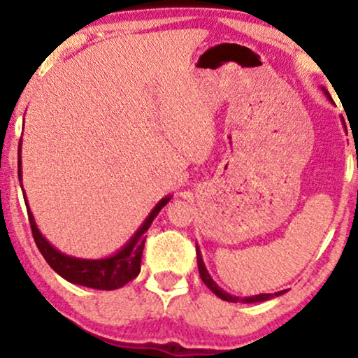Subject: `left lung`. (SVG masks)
<instances>
[{"label":"left lung","mask_w":358,"mask_h":358,"mask_svg":"<svg viewBox=\"0 0 358 358\" xmlns=\"http://www.w3.org/2000/svg\"><path fill=\"white\" fill-rule=\"evenodd\" d=\"M321 90H322V92H324V94H326L327 99H329L331 102H334V101H332V97L329 96V92H327L326 87H321ZM197 264H199L200 278H202L205 285H207V287L210 288V290H212V292L215 293V295H217L218 298H222V300H224V301H229V303H259V301H267V300H272V298L280 296V295H283V293L287 292V290H282V292H275V293H259V295L244 296V298H239V296L229 295L228 292H224L222 287H218V285H217V282H215L213 278H212V275H210V273H208L207 267H205V262H203V259H202V252H200L199 244H197Z\"/></svg>","instance_id":"1"}]
</instances>
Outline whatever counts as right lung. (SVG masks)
<instances>
[{
  "label": "right lung",
  "instance_id": "obj_1",
  "mask_svg": "<svg viewBox=\"0 0 358 358\" xmlns=\"http://www.w3.org/2000/svg\"><path fill=\"white\" fill-rule=\"evenodd\" d=\"M17 176L22 189L21 143H19L17 148ZM22 194L24 202H26L27 207L29 223H31L34 239H36L38 251L42 252V256L48 262V266H50L58 275L63 277L70 283L87 288H96V290H115V288L124 287L125 283L134 280V278L138 275L141 254H143L145 246V233L148 231L153 220L158 217L161 208L173 199V195H166V197L161 199L159 202L155 205L153 210L148 213V217L145 218V222L140 224L138 229L131 234V238L119 249V251L101 259H83L68 256V254L58 251L53 244L47 241V238L43 236L41 229L37 228V223L36 220H34L31 207H29L26 192Z\"/></svg>",
  "mask_w": 358,
  "mask_h": 358
}]
</instances>
